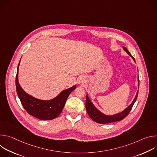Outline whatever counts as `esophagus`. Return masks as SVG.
I'll list each match as a JSON object with an SVG mask.
<instances>
[{
    "instance_id": "obj_1",
    "label": "esophagus",
    "mask_w": 157,
    "mask_h": 157,
    "mask_svg": "<svg viewBox=\"0 0 157 157\" xmlns=\"http://www.w3.org/2000/svg\"><path fill=\"white\" fill-rule=\"evenodd\" d=\"M84 81L83 80V79H79V84H82V83H84Z\"/></svg>"
}]
</instances>
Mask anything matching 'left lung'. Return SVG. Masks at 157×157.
Returning <instances> with one entry per match:
<instances>
[{
  "label": "left lung",
  "mask_w": 157,
  "mask_h": 157,
  "mask_svg": "<svg viewBox=\"0 0 157 157\" xmlns=\"http://www.w3.org/2000/svg\"><path fill=\"white\" fill-rule=\"evenodd\" d=\"M122 48L133 59V61L136 62L135 59L132 56V55L130 53V52L128 51L127 48L125 47H123ZM138 88H139V79L138 78ZM138 93H139V90L137 92V94L136 95L135 98L133 100L132 103L127 107H126L124 110L119 113H117L116 114L113 115H106L104 114L102 112H101L99 110H98L95 105L93 104V103L91 102V101L89 99L88 96L86 94V111L89 115V116L90 117V118L95 121L97 123L99 124H108V123H111V122H117V121H120L124 119L130 113V111L132 109V106L133 105L134 103L136 102L137 96H138Z\"/></svg>",
  "instance_id": "left-lung-1"
}]
</instances>
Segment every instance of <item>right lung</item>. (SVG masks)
<instances>
[{
  "mask_svg": "<svg viewBox=\"0 0 157 157\" xmlns=\"http://www.w3.org/2000/svg\"><path fill=\"white\" fill-rule=\"evenodd\" d=\"M20 62L17 68L15 85L17 93L22 105L30 115L40 120L48 121L56 118L61 113L67 98L76 88V85L64 89L55 98L50 100H42L35 98L27 93L18 82Z\"/></svg>",
  "mask_w": 157,
  "mask_h": 157,
  "instance_id": "add662e5",
  "label": "right lung"
}]
</instances>
